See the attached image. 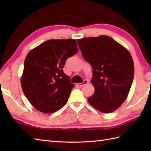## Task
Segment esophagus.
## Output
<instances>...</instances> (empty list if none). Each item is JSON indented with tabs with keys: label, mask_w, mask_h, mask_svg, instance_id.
<instances>
[{
	"label": "esophagus",
	"mask_w": 151,
	"mask_h": 151,
	"mask_svg": "<svg viewBox=\"0 0 151 151\" xmlns=\"http://www.w3.org/2000/svg\"><path fill=\"white\" fill-rule=\"evenodd\" d=\"M88 81L87 80H84V81L82 83H77V84H76V86H79V87H81V86H83L84 85L88 84Z\"/></svg>",
	"instance_id": "34e87169"
}]
</instances>
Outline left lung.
Here are the masks:
<instances>
[{
	"label": "left lung",
	"instance_id": "8db88e82",
	"mask_svg": "<svg viewBox=\"0 0 151 151\" xmlns=\"http://www.w3.org/2000/svg\"><path fill=\"white\" fill-rule=\"evenodd\" d=\"M82 55L93 68L91 82L93 95L88 98L96 110L109 114L126 100L134 75L129 51L113 38L105 35L77 40Z\"/></svg>",
	"mask_w": 151,
	"mask_h": 151
}]
</instances>
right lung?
<instances>
[{
  "mask_svg": "<svg viewBox=\"0 0 151 151\" xmlns=\"http://www.w3.org/2000/svg\"><path fill=\"white\" fill-rule=\"evenodd\" d=\"M75 40H49L31 50L24 60L21 84L32 105L44 114L62 108L74 85L63 71L69 57L77 53Z\"/></svg>",
  "mask_w": 151,
  "mask_h": 151,
  "instance_id": "right-lung-1",
  "label": "right lung"
}]
</instances>
